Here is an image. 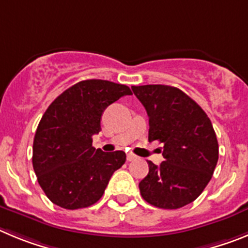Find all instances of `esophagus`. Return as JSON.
Listing matches in <instances>:
<instances>
[{"instance_id":"34e87169","label":"esophagus","mask_w":248,"mask_h":248,"mask_svg":"<svg viewBox=\"0 0 248 248\" xmlns=\"http://www.w3.org/2000/svg\"><path fill=\"white\" fill-rule=\"evenodd\" d=\"M136 159H137V157H136L135 155H132V153H128V155H127V160H128V162H132V160Z\"/></svg>"}]
</instances>
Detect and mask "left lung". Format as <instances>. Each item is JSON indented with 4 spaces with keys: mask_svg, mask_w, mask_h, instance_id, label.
I'll list each match as a JSON object with an SVG mask.
<instances>
[{
    "mask_svg": "<svg viewBox=\"0 0 248 248\" xmlns=\"http://www.w3.org/2000/svg\"><path fill=\"white\" fill-rule=\"evenodd\" d=\"M149 119L148 140L163 143L164 162L148 160L140 183V195L160 209L190 204L210 182L218 159V144L210 119L193 99L168 85L132 86Z\"/></svg>",
    "mask_w": 248,
    "mask_h": 248,
    "instance_id": "8db88e82",
    "label": "left lung"
}]
</instances>
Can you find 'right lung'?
<instances>
[{
	"label": "right lung",
	"mask_w": 248,
	"mask_h": 248,
	"mask_svg": "<svg viewBox=\"0 0 248 248\" xmlns=\"http://www.w3.org/2000/svg\"><path fill=\"white\" fill-rule=\"evenodd\" d=\"M128 86L108 80H82L49 105L33 140V169L53 204L68 210L99 202L126 153L93 147L105 108L131 95Z\"/></svg>",
	"instance_id": "1"
}]
</instances>
